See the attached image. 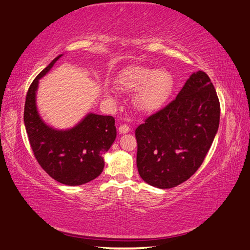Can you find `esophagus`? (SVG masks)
<instances>
[{
	"label": "esophagus",
	"mask_w": 250,
	"mask_h": 250,
	"mask_svg": "<svg viewBox=\"0 0 250 250\" xmlns=\"http://www.w3.org/2000/svg\"><path fill=\"white\" fill-rule=\"evenodd\" d=\"M129 131V126L126 124H122L119 127V132L120 134H126V132Z\"/></svg>",
	"instance_id": "esophagus-1"
}]
</instances>
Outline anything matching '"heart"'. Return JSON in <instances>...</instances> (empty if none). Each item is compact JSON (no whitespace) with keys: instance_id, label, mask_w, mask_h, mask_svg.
<instances>
[{"instance_id":"1","label":"heart","mask_w":250,"mask_h":250,"mask_svg":"<svg viewBox=\"0 0 250 250\" xmlns=\"http://www.w3.org/2000/svg\"><path fill=\"white\" fill-rule=\"evenodd\" d=\"M116 83L122 89L134 91L135 104L142 112H154L162 108L171 95L174 78L167 70L135 67L124 71ZM113 90L106 89L110 96Z\"/></svg>"}]
</instances>
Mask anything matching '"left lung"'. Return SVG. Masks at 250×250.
Returning a JSON list of instances; mask_svg holds the SVG:
<instances>
[{
	"instance_id": "1",
	"label": "left lung",
	"mask_w": 250,
	"mask_h": 250,
	"mask_svg": "<svg viewBox=\"0 0 250 250\" xmlns=\"http://www.w3.org/2000/svg\"><path fill=\"white\" fill-rule=\"evenodd\" d=\"M220 104L210 79L197 71L176 98L136 129L137 167L150 186L170 189L202 165L218 131Z\"/></svg>"
}]
</instances>
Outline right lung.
I'll return each instance as SVG.
<instances>
[{
	"mask_svg": "<svg viewBox=\"0 0 250 250\" xmlns=\"http://www.w3.org/2000/svg\"><path fill=\"white\" fill-rule=\"evenodd\" d=\"M61 56H57L30 85L23 122L41 167L62 185L81 186L103 172L104 155L116 138L115 120L113 116L89 112L69 129H57L45 123L37 106L39 80L49 72Z\"/></svg>",
	"mask_w": 250,
	"mask_h": 250,
	"instance_id": "1",
	"label": "right lung"
}]
</instances>
